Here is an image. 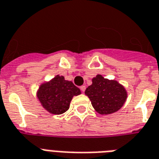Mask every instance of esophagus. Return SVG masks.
Listing matches in <instances>:
<instances>
[{"mask_svg":"<svg viewBox=\"0 0 159 159\" xmlns=\"http://www.w3.org/2000/svg\"><path fill=\"white\" fill-rule=\"evenodd\" d=\"M85 89H86L85 85L80 86V89H81V91H82V92H84V90H85Z\"/></svg>","mask_w":159,"mask_h":159,"instance_id":"1","label":"esophagus"}]
</instances>
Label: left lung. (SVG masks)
<instances>
[{"instance_id":"1","label":"left lung","mask_w":159,"mask_h":159,"mask_svg":"<svg viewBox=\"0 0 159 159\" xmlns=\"http://www.w3.org/2000/svg\"><path fill=\"white\" fill-rule=\"evenodd\" d=\"M90 99L92 106L99 114L115 113L124 106L128 93L121 84L114 80H108L101 75L92 79V84L84 92Z\"/></svg>"}]
</instances>
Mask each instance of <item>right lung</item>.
Returning <instances> with one entry per match:
<instances>
[{
    "label": "right lung",
    "instance_id": "right-lung-1",
    "mask_svg": "<svg viewBox=\"0 0 159 159\" xmlns=\"http://www.w3.org/2000/svg\"><path fill=\"white\" fill-rule=\"evenodd\" d=\"M80 93V89L72 81L66 80L64 76L56 75L40 84L36 96L46 111L53 114H61L68 110L73 97Z\"/></svg>",
    "mask_w": 159,
    "mask_h": 159
}]
</instances>
